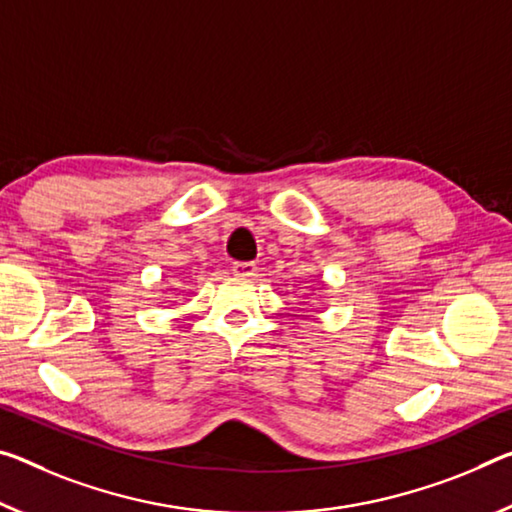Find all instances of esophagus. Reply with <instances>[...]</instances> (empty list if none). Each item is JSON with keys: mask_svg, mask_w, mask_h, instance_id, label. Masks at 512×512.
<instances>
[{"mask_svg": "<svg viewBox=\"0 0 512 512\" xmlns=\"http://www.w3.org/2000/svg\"><path fill=\"white\" fill-rule=\"evenodd\" d=\"M232 273L241 275V278H253V275H257V264L255 262H234Z\"/></svg>", "mask_w": 512, "mask_h": 512, "instance_id": "esophagus-1", "label": "esophagus"}]
</instances>
